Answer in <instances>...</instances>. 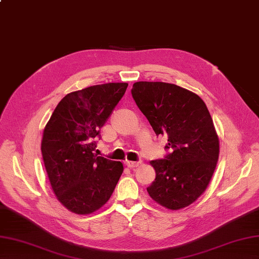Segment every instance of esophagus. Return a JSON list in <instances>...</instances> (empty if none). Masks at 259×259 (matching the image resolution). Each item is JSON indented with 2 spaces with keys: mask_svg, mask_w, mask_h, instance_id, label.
Masks as SVG:
<instances>
[{
  "mask_svg": "<svg viewBox=\"0 0 259 259\" xmlns=\"http://www.w3.org/2000/svg\"><path fill=\"white\" fill-rule=\"evenodd\" d=\"M141 161H131V160H126L125 161V165L127 166L128 168H135V167H138L141 165Z\"/></svg>",
  "mask_w": 259,
  "mask_h": 259,
  "instance_id": "obj_1",
  "label": "esophagus"
}]
</instances>
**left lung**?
Masks as SVG:
<instances>
[{
    "mask_svg": "<svg viewBox=\"0 0 259 259\" xmlns=\"http://www.w3.org/2000/svg\"><path fill=\"white\" fill-rule=\"evenodd\" d=\"M132 96L172 150L166 159L150 161L156 179L149 197L168 210L184 209L205 191L218 163L220 142L210 112L198 94L166 82H135Z\"/></svg>",
    "mask_w": 259,
    "mask_h": 259,
    "instance_id": "8db88e82",
    "label": "left lung"
}]
</instances>
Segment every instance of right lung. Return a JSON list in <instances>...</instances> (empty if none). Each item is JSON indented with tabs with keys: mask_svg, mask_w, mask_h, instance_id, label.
Masks as SVG:
<instances>
[{
	"mask_svg": "<svg viewBox=\"0 0 259 259\" xmlns=\"http://www.w3.org/2000/svg\"><path fill=\"white\" fill-rule=\"evenodd\" d=\"M128 83L92 85L68 93L56 106L41 138L48 179L59 202L75 214L101 209L114 191L123 163L94 155L100 130Z\"/></svg>",
	"mask_w": 259,
	"mask_h": 259,
	"instance_id": "1",
	"label": "right lung"
}]
</instances>
